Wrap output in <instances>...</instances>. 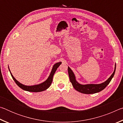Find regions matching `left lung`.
Instances as JSON below:
<instances>
[{"label": "left lung", "instance_id": "left-lung-1", "mask_svg": "<svg viewBox=\"0 0 123 123\" xmlns=\"http://www.w3.org/2000/svg\"><path fill=\"white\" fill-rule=\"evenodd\" d=\"M116 68V64H115V67H114V70L113 73L111 75V76L107 79V80L103 83L100 84H87V85H81L76 81L75 76L74 73L73 72L72 69L68 67V72L69 74V77L70 79V81L71 82L74 88L76 89L77 91L79 92L84 93V94H94L103 90L105 87H106L109 83L111 81L115 73Z\"/></svg>", "mask_w": 123, "mask_h": 123}]
</instances>
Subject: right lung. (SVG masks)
Instances as JSON below:
<instances>
[{"instance_id": "add662e5", "label": "right lung", "mask_w": 123, "mask_h": 123, "mask_svg": "<svg viewBox=\"0 0 123 123\" xmlns=\"http://www.w3.org/2000/svg\"><path fill=\"white\" fill-rule=\"evenodd\" d=\"M61 63H62L61 62H60L54 64L53 66V68H52L50 74L48 78L47 79V80H45L44 82H43V83H41L40 84L34 85V86H26V85H24L22 84H20V83L19 81H18L14 78L13 76L12 75V73L10 70L9 67V69L10 72V74L11 75L12 79H13V80L14 81V82H16V84L20 88H22L24 91H26L28 92H42V91L46 90L50 86L52 81H53V78L54 75L55 74V73L56 72V69H57V68L59 67Z\"/></svg>"}]
</instances>
